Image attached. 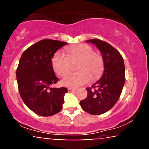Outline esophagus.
<instances>
[{
    "label": "esophagus",
    "mask_w": 149,
    "mask_h": 149,
    "mask_svg": "<svg viewBox=\"0 0 149 149\" xmlns=\"http://www.w3.org/2000/svg\"><path fill=\"white\" fill-rule=\"evenodd\" d=\"M76 89H75V88H68V92H74V91H76Z\"/></svg>",
    "instance_id": "esophagus-1"
}]
</instances>
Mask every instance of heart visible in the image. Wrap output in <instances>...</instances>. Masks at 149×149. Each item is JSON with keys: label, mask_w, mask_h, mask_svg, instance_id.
<instances>
[{"label": "heart", "mask_w": 149, "mask_h": 149, "mask_svg": "<svg viewBox=\"0 0 149 149\" xmlns=\"http://www.w3.org/2000/svg\"><path fill=\"white\" fill-rule=\"evenodd\" d=\"M66 56L56 52L52 58V66L56 74L64 76L71 69L72 64L77 63L79 70L66 75L61 84L67 87H78L91 81L92 77L96 79L102 76L104 70V59L100 53L87 44H78L66 49Z\"/></svg>", "instance_id": "obj_1"}]
</instances>
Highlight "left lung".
<instances>
[{
    "label": "left lung",
    "instance_id": "8db88e82",
    "mask_svg": "<svg viewBox=\"0 0 149 149\" xmlns=\"http://www.w3.org/2000/svg\"><path fill=\"white\" fill-rule=\"evenodd\" d=\"M98 47L104 59V72L98 81L86 88L88 96L80 104L85 111L101 115L112 109L123 88L125 75L123 58L118 51L107 42L95 38L88 40Z\"/></svg>",
    "mask_w": 149,
    "mask_h": 149
}]
</instances>
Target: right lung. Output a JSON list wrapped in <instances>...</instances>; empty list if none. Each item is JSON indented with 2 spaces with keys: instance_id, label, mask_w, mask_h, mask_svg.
<instances>
[{
  "instance_id": "obj_1",
  "label": "right lung",
  "mask_w": 149,
  "mask_h": 149,
  "mask_svg": "<svg viewBox=\"0 0 149 149\" xmlns=\"http://www.w3.org/2000/svg\"><path fill=\"white\" fill-rule=\"evenodd\" d=\"M66 42L43 39L22 54L17 69V80L21 98L32 111L41 116L59 113L64 102L66 88H50L59 79L54 74L52 58Z\"/></svg>"
}]
</instances>
